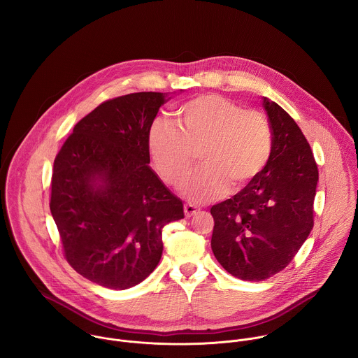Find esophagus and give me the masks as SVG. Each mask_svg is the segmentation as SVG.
<instances>
[{
	"label": "esophagus",
	"mask_w": 358,
	"mask_h": 358,
	"mask_svg": "<svg viewBox=\"0 0 358 358\" xmlns=\"http://www.w3.org/2000/svg\"><path fill=\"white\" fill-rule=\"evenodd\" d=\"M199 212H200L199 206H196L194 204H185V215H186V217H190V216H193V215H196Z\"/></svg>",
	"instance_id": "34e87169"
}]
</instances>
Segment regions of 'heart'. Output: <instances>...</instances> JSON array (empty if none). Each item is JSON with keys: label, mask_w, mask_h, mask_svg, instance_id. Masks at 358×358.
Here are the masks:
<instances>
[{"label": "heart", "mask_w": 358, "mask_h": 358, "mask_svg": "<svg viewBox=\"0 0 358 358\" xmlns=\"http://www.w3.org/2000/svg\"><path fill=\"white\" fill-rule=\"evenodd\" d=\"M179 125L157 118L149 132V150L161 178L179 186L194 167L196 152L203 166L182 186L190 201L222 196L229 186L248 185L267 165L273 131L266 115L244 110L219 95H203L179 106Z\"/></svg>", "instance_id": "1"}]
</instances>
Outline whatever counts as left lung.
<instances>
[{
  "label": "left lung",
  "mask_w": 358,
  "mask_h": 358,
  "mask_svg": "<svg viewBox=\"0 0 358 358\" xmlns=\"http://www.w3.org/2000/svg\"><path fill=\"white\" fill-rule=\"evenodd\" d=\"M264 110L273 131L267 165L240 193L210 208L213 255L245 281L285 268L314 224L318 168L311 148L281 106L264 98Z\"/></svg>",
  "instance_id": "8db88e82"
}]
</instances>
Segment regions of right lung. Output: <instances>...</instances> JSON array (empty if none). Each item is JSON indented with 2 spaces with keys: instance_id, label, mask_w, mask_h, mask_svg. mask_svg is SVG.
Returning <instances> with one entry per match:
<instances>
[{
  "instance_id": "right-lung-1",
  "label": "right lung",
  "mask_w": 358,
  "mask_h": 358,
  "mask_svg": "<svg viewBox=\"0 0 358 358\" xmlns=\"http://www.w3.org/2000/svg\"><path fill=\"white\" fill-rule=\"evenodd\" d=\"M165 94L101 103L80 120L53 161L51 208L63 255L110 289L142 282L162 255V227L182 201L149 166V132Z\"/></svg>"
}]
</instances>
